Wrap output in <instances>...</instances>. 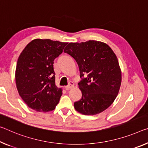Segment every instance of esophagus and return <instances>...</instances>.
I'll return each instance as SVG.
<instances>
[{
	"mask_svg": "<svg viewBox=\"0 0 148 148\" xmlns=\"http://www.w3.org/2000/svg\"><path fill=\"white\" fill-rule=\"evenodd\" d=\"M74 86V84L73 82H70L69 85L66 86H65L64 88H65V90H70V89L73 88Z\"/></svg>",
	"mask_w": 148,
	"mask_h": 148,
	"instance_id": "obj_1",
	"label": "esophagus"
}]
</instances>
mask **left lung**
I'll return each instance as SVG.
<instances>
[{
  "label": "left lung",
  "instance_id": "left-lung-1",
  "mask_svg": "<svg viewBox=\"0 0 148 148\" xmlns=\"http://www.w3.org/2000/svg\"><path fill=\"white\" fill-rule=\"evenodd\" d=\"M64 52L76 60L82 78L78 86L82 96L74 102L75 109L85 115L107 109L118 95L122 79L118 59L111 48L103 42L90 40L70 43Z\"/></svg>",
  "mask_w": 148,
  "mask_h": 148
}]
</instances>
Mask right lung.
<instances>
[{"label":"right lung","instance_id":"right-lung-1","mask_svg":"<svg viewBox=\"0 0 148 148\" xmlns=\"http://www.w3.org/2000/svg\"><path fill=\"white\" fill-rule=\"evenodd\" d=\"M68 43L36 39L21 53L16 64L15 79L20 97L36 111L55 109L62 89L55 85L54 60L62 53Z\"/></svg>","mask_w":148,"mask_h":148}]
</instances>
